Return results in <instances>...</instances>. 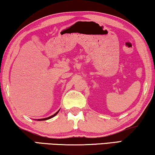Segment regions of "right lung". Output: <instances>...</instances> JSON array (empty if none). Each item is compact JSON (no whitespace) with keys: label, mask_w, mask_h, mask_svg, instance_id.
Returning a JSON list of instances; mask_svg holds the SVG:
<instances>
[{"label":"right lung","mask_w":155,"mask_h":155,"mask_svg":"<svg viewBox=\"0 0 155 155\" xmlns=\"http://www.w3.org/2000/svg\"><path fill=\"white\" fill-rule=\"evenodd\" d=\"M59 110H60V109L59 110H58L57 113H54V115H52L51 116H50V117H46V118H43V119H38V120H38V121H42V120H49V119H51V118H52V117H54L55 115H57V114H58V113H59Z\"/></svg>","instance_id":"add662e5"}]
</instances>
